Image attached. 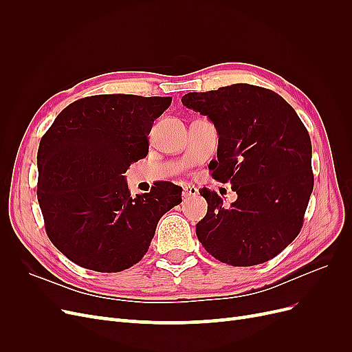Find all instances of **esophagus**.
I'll use <instances>...</instances> for the list:
<instances>
[{"label": "esophagus", "instance_id": "1", "mask_svg": "<svg viewBox=\"0 0 352 352\" xmlns=\"http://www.w3.org/2000/svg\"><path fill=\"white\" fill-rule=\"evenodd\" d=\"M198 195V189L194 185H188L184 188V198H192Z\"/></svg>", "mask_w": 352, "mask_h": 352}]
</instances>
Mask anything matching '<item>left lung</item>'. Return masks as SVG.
Listing matches in <instances>:
<instances>
[{
	"label": "left lung",
	"mask_w": 352,
	"mask_h": 352,
	"mask_svg": "<svg viewBox=\"0 0 352 352\" xmlns=\"http://www.w3.org/2000/svg\"><path fill=\"white\" fill-rule=\"evenodd\" d=\"M182 104L214 123L217 160L208 168L238 195L226 207L214 190H199L208 204L197 223L199 242L230 265L269 261L298 236L313 192L305 126L279 94L248 83L189 92Z\"/></svg>",
	"instance_id": "8db88e82"
}]
</instances>
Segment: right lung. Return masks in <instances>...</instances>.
Listing matches in <instances>:
<instances>
[{"label": "right lung", "instance_id": "obj_1", "mask_svg": "<svg viewBox=\"0 0 352 352\" xmlns=\"http://www.w3.org/2000/svg\"><path fill=\"white\" fill-rule=\"evenodd\" d=\"M172 97L110 94L72 102L38 148V201L50 241L80 267L116 273L150 248L158 220L182 202L160 182L132 197L126 170L148 154L154 120Z\"/></svg>", "mask_w": 352, "mask_h": 352}]
</instances>
